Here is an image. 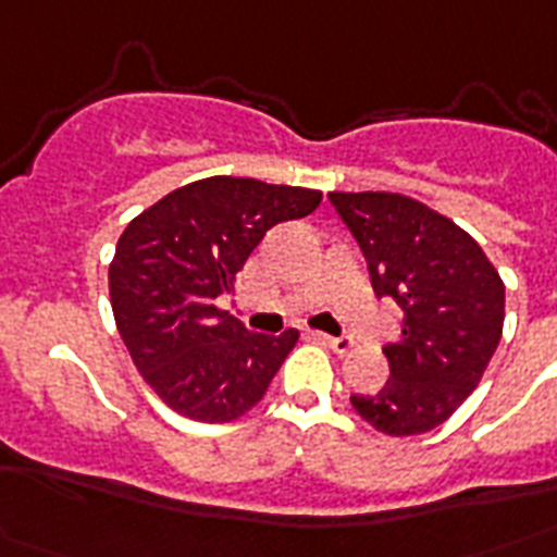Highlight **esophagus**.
Here are the masks:
<instances>
[{"instance_id": "1", "label": "esophagus", "mask_w": 557, "mask_h": 557, "mask_svg": "<svg viewBox=\"0 0 557 557\" xmlns=\"http://www.w3.org/2000/svg\"><path fill=\"white\" fill-rule=\"evenodd\" d=\"M309 338H314L318 344H323V347H330L332 352H338V356H344V352L352 349V338H347V335L335 338V335H323V332H309Z\"/></svg>"}]
</instances>
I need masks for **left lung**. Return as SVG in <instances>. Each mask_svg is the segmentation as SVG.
Instances as JSON below:
<instances>
[{
    "label": "left lung",
    "mask_w": 557,
    "mask_h": 557,
    "mask_svg": "<svg viewBox=\"0 0 557 557\" xmlns=\"http://www.w3.org/2000/svg\"><path fill=\"white\" fill-rule=\"evenodd\" d=\"M367 257L375 295L401 306V338L384 347L389 379L349 396L387 436L433 431L480 384L506 318V286L483 248L448 216L401 193H330Z\"/></svg>",
    "instance_id": "left-lung-1"
}]
</instances>
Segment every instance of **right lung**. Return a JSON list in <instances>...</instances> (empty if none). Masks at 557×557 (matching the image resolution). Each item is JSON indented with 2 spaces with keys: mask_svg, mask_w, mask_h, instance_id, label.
I'll list each match as a JSON object with an SVG mask.
<instances>
[{
  "mask_svg": "<svg viewBox=\"0 0 557 557\" xmlns=\"http://www.w3.org/2000/svg\"><path fill=\"white\" fill-rule=\"evenodd\" d=\"M321 190L210 176L126 225L109 265L121 338L159 398L193 422H234L269 389L297 330L257 335L222 312L269 227L309 216Z\"/></svg>",
  "mask_w": 557,
  "mask_h": 557,
  "instance_id": "right-lung-1",
  "label": "right lung"
}]
</instances>
